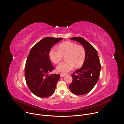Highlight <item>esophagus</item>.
<instances>
[{"label": "esophagus", "mask_w": 124, "mask_h": 124, "mask_svg": "<svg viewBox=\"0 0 124 124\" xmlns=\"http://www.w3.org/2000/svg\"><path fill=\"white\" fill-rule=\"evenodd\" d=\"M66 75V74H65V73H60V76H61V77H63L65 76Z\"/></svg>", "instance_id": "1"}]
</instances>
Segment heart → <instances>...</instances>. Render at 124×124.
<instances>
[{
	"label": "heart",
	"mask_w": 124,
	"mask_h": 124,
	"mask_svg": "<svg viewBox=\"0 0 124 124\" xmlns=\"http://www.w3.org/2000/svg\"><path fill=\"white\" fill-rule=\"evenodd\" d=\"M65 56V61L61 62L57 66L59 72L67 73L72 70L75 66L78 68L83 64L86 58V51L82 46L71 41L61 43L58 49L52 48L49 52V56L54 64L59 63Z\"/></svg>",
	"instance_id": "heart-1"
}]
</instances>
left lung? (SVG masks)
<instances>
[{"label":"left lung","mask_w":124,"mask_h":124,"mask_svg":"<svg viewBox=\"0 0 124 124\" xmlns=\"http://www.w3.org/2000/svg\"><path fill=\"white\" fill-rule=\"evenodd\" d=\"M70 39L77 41L83 46L86 58L82 67L71 75L72 81L69 89L75 95H84L91 92L97 83L101 64L97 51L88 41L81 37H72Z\"/></svg>","instance_id":"1"}]
</instances>
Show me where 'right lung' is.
<instances>
[{"label":"right lung","mask_w":124,"mask_h":124,"mask_svg":"<svg viewBox=\"0 0 124 124\" xmlns=\"http://www.w3.org/2000/svg\"><path fill=\"white\" fill-rule=\"evenodd\" d=\"M62 39L46 37L37 43L29 54L25 67V78L30 90L38 97H48L55 91L60 74L49 73L54 69L49 52Z\"/></svg>","instance_id":"add662e5"}]
</instances>
